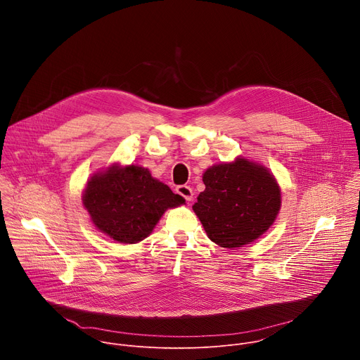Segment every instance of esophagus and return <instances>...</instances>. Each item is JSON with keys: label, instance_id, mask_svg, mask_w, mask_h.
<instances>
[{"label": "esophagus", "instance_id": "esophagus-1", "mask_svg": "<svg viewBox=\"0 0 360 360\" xmlns=\"http://www.w3.org/2000/svg\"><path fill=\"white\" fill-rule=\"evenodd\" d=\"M176 193L178 195H181L185 200H191L192 199V196H193V192H192V188L191 186H188V185H179V186H176Z\"/></svg>", "mask_w": 360, "mask_h": 360}]
</instances>
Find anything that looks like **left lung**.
<instances>
[{
  "label": "left lung",
  "instance_id": "obj_1",
  "mask_svg": "<svg viewBox=\"0 0 360 360\" xmlns=\"http://www.w3.org/2000/svg\"><path fill=\"white\" fill-rule=\"evenodd\" d=\"M205 191L193 211L208 238L222 248H239L258 239L281 208L275 178L243 158L215 165L203 174Z\"/></svg>",
  "mask_w": 360,
  "mask_h": 360
}]
</instances>
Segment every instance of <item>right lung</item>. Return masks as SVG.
I'll use <instances>...</instances> for the list:
<instances>
[{
	"label": "right lung",
	"mask_w": 360,
	"mask_h": 360,
	"mask_svg": "<svg viewBox=\"0 0 360 360\" xmlns=\"http://www.w3.org/2000/svg\"><path fill=\"white\" fill-rule=\"evenodd\" d=\"M184 202L169 186L136 165L114 167L92 176L84 193V207L95 226L122 243L146 238L168 208Z\"/></svg>",
	"instance_id": "1"
}]
</instances>
